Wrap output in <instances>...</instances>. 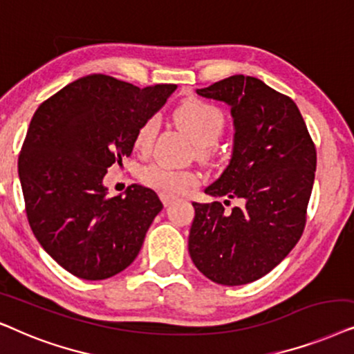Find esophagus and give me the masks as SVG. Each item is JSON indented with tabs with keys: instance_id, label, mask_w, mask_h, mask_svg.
<instances>
[{
	"instance_id": "esophagus-1",
	"label": "esophagus",
	"mask_w": 354,
	"mask_h": 354,
	"mask_svg": "<svg viewBox=\"0 0 354 354\" xmlns=\"http://www.w3.org/2000/svg\"><path fill=\"white\" fill-rule=\"evenodd\" d=\"M160 201L163 202L165 207H168V205L171 204V202L174 201V197L169 196V194H165V192H162V194H160Z\"/></svg>"
}]
</instances>
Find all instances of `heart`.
I'll return each instance as SVG.
<instances>
[{
    "label": "heart",
    "instance_id": "b5f03b06",
    "mask_svg": "<svg viewBox=\"0 0 354 354\" xmlns=\"http://www.w3.org/2000/svg\"><path fill=\"white\" fill-rule=\"evenodd\" d=\"M176 118L183 128L201 145L214 144L225 128V115L218 106L201 98H186L176 108ZM158 131V118L152 116L144 121L136 134V147L142 152L152 147ZM140 180L145 186L165 194H183L189 187L199 185L201 174L192 169L178 168L168 162H152L140 169Z\"/></svg>",
    "mask_w": 354,
    "mask_h": 354
}]
</instances>
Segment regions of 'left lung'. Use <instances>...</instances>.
<instances>
[{
    "label": "left lung",
    "mask_w": 354,
    "mask_h": 354,
    "mask_svg": "<svg viewBox=\"0 0 354 354\" xmlns=\"http://www.w3.org/2000/svg\"><path fill=\"white\" fill-rule=\"evenodd\" d=\"M197 93L232 106L234 124L232 160L205 194L244 204L225 212L218 201L192 202L187 248L207 279L246 285L279 266L304 232L315 145L296 103L261 79L236 74Z\"/></svg>",
    "instance_id": "obj_1"
}]
</instances>
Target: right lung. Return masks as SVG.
Listing matches in <instances>:
<instances>
[{
	"label": "right lung",
	"mask_w": 354,
	"mask_h": 354,
	"mask_svg": "<svg viewBox=\"0 0 354 354\" xmlns=\"http://www.w3.org/2000/svg\"><path fill=\"white\" fill-rule=\"evenodd\" d=\"M174 91L91 74L37 108L17 162L27 220L41 248L79 279L105 280L131 266L163 209L139 185L110 197L103 178Z\"/></svg>",
	"instance_id": "obj_1"
}]
</instances>
